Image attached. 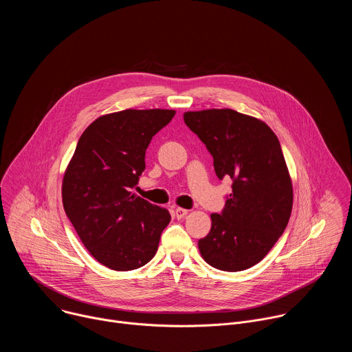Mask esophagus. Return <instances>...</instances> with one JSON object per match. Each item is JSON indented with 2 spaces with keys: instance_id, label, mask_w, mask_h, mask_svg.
<instances>
[{
  "instance_id": "obj_1",
  "label": "esophagus",
  "mask_w": 352,
  "mask_h": 352,
  "mask_svg": "<svg viewBox=\"0 0 352 352\" xmlns=\"http://www.w3.org/2000/svg\"><path fill=\"white\" fill-rule=\"evenodd\" d=\"M186 214H188V210H186V209H182V208H177V209L174 210V216H175L177 219H184Z\"/></svg>"
}]
</instances>
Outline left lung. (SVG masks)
<instances>
[{"mask_svg":"<svg viewBox=\"0 0 352 352\" xmlns=\"http://www.w3.org/2000/svg\"><path fill=\"white\" fill-rule=\"evenodd\" d=\"M186 126L206 144L219 179L231 178L221 213L197 241L202 258L224 272L259 263L284 232L292 209V186L280 142L262 121L238 111L184 114Z\"/></svg>","mask_w":352,"mask_h":352,"instance_id":"1","label":"left lung"}]
</instances>
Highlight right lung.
<instances>
[{"instance_id":"add662e5","label":"right lung","mask_w":352,"mask_h":352,"mask_svg":"<svg viewBox=\"0 0 352 352\" xmlns=\"http://www.w3.org/2000/svg\"><path fill=\"white\" fill-rule=\"evenodd\" d=\"M174 116V110H125L97 118L79 138L65 171V213L91 256L113 270L152 261L171 220L167 209L131 189L146 168L150 140Z\"/></svg>"}]
</instances>
